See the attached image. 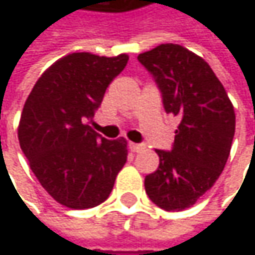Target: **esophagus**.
I'll return each mask as SVG.
<instances>
[{
  "label": "esophagus",
  "instance_id": "esophagus-1",
  "mask_svg": "<svg viewBox=\"0 0 255 255\" xmlns=\"http://www.w3.org/2000/svg\"><path fill=\"white\" fill-rule=\"evenodd\" d=\"M144 149V144H137V143H129V150L131 152H141Z\"/></svg>",
  "mask_w": 255,
  "mask_h": 255
}]
</instances>
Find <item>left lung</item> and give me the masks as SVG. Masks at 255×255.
<instances>
[{
	"label": "left lung",
	"mask_w": 255,
	"mask_h": 255,
	"mask_svg": "<svg viewBox=\"0 0 255 255\" xmlns=\"http://www.w3.org/2000/svg\"><path fill=\"white\" fill-rule=\"evenodd\" d=\"M153 75L167 114L180 118L170 152L156 150L159 167L146 176L147 196L165 211L198 202L220 177L235 135V111L210 65L178 44L138 54Z\"/></svg>",
	"instance_id": "8db88e82"
}]
</instances>
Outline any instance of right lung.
<instances>
[{
	"label": "right lung",
	"instance_id": "add662e5",
	"mask_svg": "<svg viewBox=\"0 0 255 255\" xmlns=\"http://www.w3.org/2000/svg\"><path fill=\"white\" fill-rule=\"evenodd\" d=\"M127 62V54H68L39 77L26 99L17 128L20 147L41 186L68 208L105 202L127 162L124 137L108 140L88 126Z\"/></svg>",
	"mask_w": 255,
	"mask_h": 255
}]
</instances>
